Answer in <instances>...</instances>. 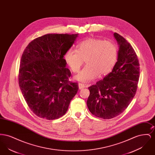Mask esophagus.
I'll list each match as a JSON object with an SVG mask.
<instances>
[{"mask_svg": "<svg viewBox=\"0 0 155 155\" xmlns=\"http://www.w3.org/2000/svg\"><path fill=\"white\" fill-rule=\"evenodd\" d=\"M78 87H79L80 89H82L85 88V86L82 84H78Z\"/></svg>", "mask_w": 155, "mask_h": 155, "instance_id": "34e87169", "label": "esophagus"}]
</instances>
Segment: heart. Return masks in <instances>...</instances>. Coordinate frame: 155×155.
<instances>
[{
	"mask_svg": "<svg viewBox=\"0 0 155 155\" xmlns=\"http://www.w3.org/2000/svg\"><path fill=\"white\" fill-rule=\"evenodd\" d=\"M70 70L79 71L85 60L87 66L74 77L76 81L87 83L109 74L118 58L117 45L111 41L91 38L81 42L77 50L69 48L64 56Z\"/></svg>",
	"mask_w": 155,
	"mask_h": 155,
	"instance_id": "1",
	"label": "heart"
}]
</instances>
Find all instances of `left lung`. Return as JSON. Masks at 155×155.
<instances>
[{
  "label": "left lung",
  "mask_w": 155,
  "mask_h": 155,
  "mask_svg": "<svg viewBox=\"0 0 155 155\" xmlns=\"http://www.w3.org/2000/svg\"><path fill=\"white\" fill-rule=\"evenodd\" d=\"M117 61L111 72L89 87L87 106L96 117L114 118L122 113L135 96L140 77V64L132 46L117 33Z\"/></svg>",
  "instance_id": "1"
}]
</instances>
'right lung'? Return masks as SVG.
Wrapping results in <instances>:
<instances>
[{"instance_id": "add662e5", "label": "right lung", "mask_w": 155, "mask_h": 155, "mask_svg": "<svg viewBox=\"0 0 155 155\" xmlns=\"http://www.w3.org/2000/svg\"><path fill=\"white\" fill-rule=\"evenodd\" d=\"M78 34H49L31 41L23 52L18 82L22 95L35 115L55 120L64 115L78 92L64 59Z\"/></svg>"}]
</instances>
